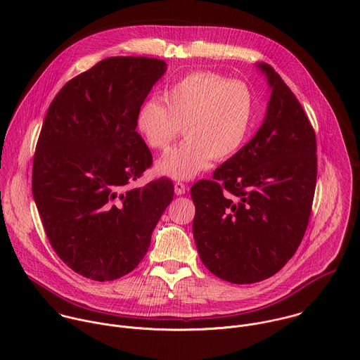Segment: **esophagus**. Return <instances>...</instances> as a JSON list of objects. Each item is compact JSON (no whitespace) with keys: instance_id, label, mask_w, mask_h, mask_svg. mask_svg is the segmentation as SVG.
Here are the masks:
<instances>
[{"instance_id":"obj_1","label":"esophagus","mask_w":360,"mask_h":360,"mask_svg":"<svg viewBox=\"0 0 360 360\" xmlns=\"http://www.w3.org/2000/svg\"><path fill=\"white\" fill-rule=\"evenodd\" d=\"M175 193L176 195H184L185 193V191H186V186H185V184H182V182H175Z\"/></svg>"}]
</instances>
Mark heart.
Wrapping results in <instances>:
<instances>
[{
	"label": "heart",
	"mask_w": 360,
	"mask_h": 360,
	"mask_svg": "<svg viewBox=\"0 0 360 360\" xmlns=\"http://www.w3.org/2000/svg\"><path fill=\"white\" fill-rule=\"evenodd\" d=\"M255 114L249 88L215 72H193L160 98L145 101L136 111V131L145 143L165 150L181 134L184 139L158 161L160 174L174 179H192L212 160L224 161L243 146Z\"/></svg>",
	"instance_id": "obj_1"
}]
</instances>
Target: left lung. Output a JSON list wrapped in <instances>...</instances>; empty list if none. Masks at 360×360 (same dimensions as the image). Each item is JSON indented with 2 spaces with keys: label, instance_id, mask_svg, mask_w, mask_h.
<instances>
[{
  "label": "left lung",
  "instance_id": "1",
  "mask_svg": "<svg viewBox=\"0 0 360 360\" xmlns=\"http://www.w3.org/2000/svg\"><path fill=\"white\" fill-rule=\"evenodd\" d=\"M272 88L258 132L211 179L191 188L199 258L215 276L255 283L295 255L309 224L316 188L315 129L300 102L268 64Z\"/></svg>",
  "mask_w": 360,
  "mask_h": 360
}]
</instances>
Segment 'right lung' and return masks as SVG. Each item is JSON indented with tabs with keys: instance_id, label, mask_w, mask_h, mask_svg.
<instances>
[{
	"instance_id": "obj_1",
	"label": "right lung",
	"mask_w": 360,
	"mask_h": 360,
	"mask_svg": "<svg viewBox=\"0 0 360 360\" xmlns=\"http://www.w3.org/2000/svg\"><path fill=\"white\" fill-rule=\"evenodd\" d=\"M165 70L157 58L102 60L60 89L42 122L34 200L51 246L88 279L132 272L174 199L168 178L132 188L152 165L135 115Z\"/></svg>"
}]
</instances>
